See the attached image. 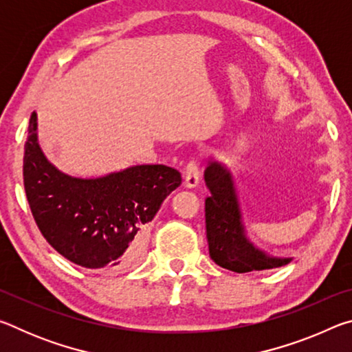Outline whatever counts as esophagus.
I'll use <instances>...</instances> for the list:
<instances>
[{"label": "esophagus", "mask_w": 352, "mask_h": 352, "mask_svg": "<svg viewBox=\"0 0 352 352\" xmlns=\"http://www.w3.org/2000/svg\"><path fill=\"white\" fill-rule=\"evenodd\" d=\"M183 177H184V184H186L188 188H195L197 184L200 183V177H201V172H200V166L197 160H189V163L184 166V170H183Z\"/></svg>", "instance_id": "1"}]
</instances>
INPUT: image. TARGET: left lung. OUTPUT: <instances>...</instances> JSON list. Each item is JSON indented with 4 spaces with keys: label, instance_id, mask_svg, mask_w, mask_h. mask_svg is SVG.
I'll return each instance as SVG.
<instances>
[{
    "label": "left lung",
    "instance_id": "1",
    "mask_svg": "<svg viewBox=\"0 0 352 352\" xmlns=\"http://www.w3.org/2000/svg\"><path fill=\"white\" fill-rule=\"evenodd\" d=\"M205 182L211 192L205 200L206 239L211 259L217 265L247 273L289 264L290 258H273L248 241L230 170L219 163H210L205 170Z\"/></svg>",
    "mask_w": 352,
    "mask_h": 352
}]
</instances>
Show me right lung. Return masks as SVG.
I'll list each match as a JSON object with an SVG mask.
<instances>
[{
  "mask_svg": "<svg viewBox=\"0 0 352 352\" xmlns=\"http://www.w3.org/2000/svg\"><path fill=\"white\" fill-rule=\"evenodd\" d=\"M26 197L40 233L74 264L122 272L146 253L148 222L182 183L164 164H142L99 178H76L47 162L29 119L23 158Z\"/></svg>",
  "mask_w": 352,
  "mask_h": 352,
  "instance_id": "1",
  "label": "right lung"
}]
</instances>
